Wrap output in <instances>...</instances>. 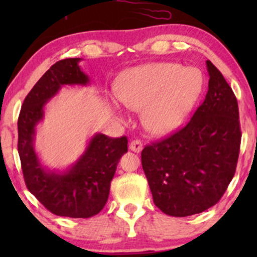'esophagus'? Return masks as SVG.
<instances>
[{
  "label": "esophagus",
  "instance_id": "esophagus-1",
  "mask_svg": "<svg viewBox=\"0 0 257 257\" xmlns=\"http://www.w3.org/2000/svg\"><path fill=\"white\" fill-rule=\"evenodd\" d=\"M130 150L136 153H139L140 151L143 150V143L140 142V140H132V142L130 143Z\"/></svg>",
  "mask_w": 257,
  "mask_h": 257
}]
</instances>
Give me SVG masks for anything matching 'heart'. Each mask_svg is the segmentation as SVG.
Segmentation results:
<instances>
[{
  "mask_svg": "<svg viewBox=\"0 0 257 257\" xmlns=\"http://www.w3.org/2000/svg\"><path fill=\"white\" fill-rule=\"evenodd\" d=\"M202 87L199 70L159 62L125 72L115 83L114 92L128 110L143 111V125L151 135L165 137L181 127Z\"/></svg>",
  "mask_w": 257,
  "mask_h": 257,
  "instance_id": "heart-1",
  "label": "heart"
}]
</instances>
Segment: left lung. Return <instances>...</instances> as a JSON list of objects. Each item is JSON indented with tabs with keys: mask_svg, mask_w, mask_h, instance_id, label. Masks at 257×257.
Segmentation results:
<instances>
[{
	"mask_svg": "<svg viewBox=\"0 0 257 257\" xmlns=\"http://www.w3.org/2000/svg\"><path fill=\"white\" fill-rule=\"evenodd\" d=\"M206 64L208 92L191 120L142 152L154 205L171 216H189L215 205L236 170L241 144L236 97L216 66Z\"/></svg>",
	"mask_w": 257,
	"mask_h": 257,
	"instance_id": "left-lung-1",
	"label": "left lung"
}]
</instances>
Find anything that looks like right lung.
I'll return each instance as SVG.
<instances>
[{"mask_svg":"<svg viewBox=\"0 0 257 257\" xmlns=\"http://www.w3.org/2000/svg\"><path fill=\"white\" fill-rule=\"evenodd\" d=\"M80 58L55 63L23 101L17 127V149L27 188L48 210L58 216L87 219L104 208L118 161L127 152V138L96 135L85 152L64 173L42 166L34 149L35 127L43 119V107L63 85H86L89 77L80 70Z\"/></svg>","mask_w":257,"mask_h":257,"instance_id":"1","label":"right lung"}]
</instances>
